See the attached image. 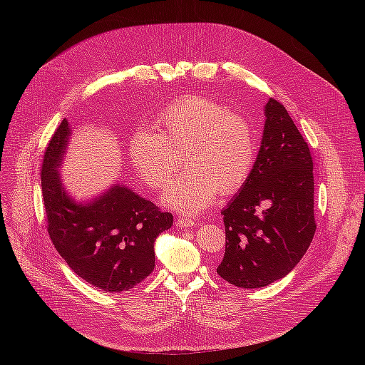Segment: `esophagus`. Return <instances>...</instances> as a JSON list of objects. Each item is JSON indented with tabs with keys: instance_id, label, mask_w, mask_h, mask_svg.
Segmentation results:
<instances>
[{
	"instance_id": "1",
	"label": "esophagus",
	"mask_w": 365,
	"mask_h": 365,
	"mask_svg": "<svg viewBox=\"0 0 365 365\" xmlns=\"http://www.w3.org/2000/svg\"><path fill=\"white\" fill-rule=\"evenodd\" d=\"M195 225V222H193V220H189V218H178L176 220V227H179V228H189V227H193Z\"/></svg>"
}]
</instances>
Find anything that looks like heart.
Returning <instances> with one entry per match:
<instances>
[{"label":"heart","mask_w":365,"mask_h":365,"mask_svg":"<svg viewBox=\"0 0 365 365\" xmlns=\"http://www.w3.org/2000/svg\"><path fill=\"white\" fill-rule=\"evenodd\" d=\"M159 131L140 128L130 144V158L143 182L163 189L179 168L183 151L187 166L168 187L165 203L182 214H196L218 190L230 195L248 180L255 163L251 124L222 103L200 95H185L166 103L155 117Z\"/></svg>","instance_id":"heart-1"}]
</instances>
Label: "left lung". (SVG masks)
<instances>
[{
    "label": "left lung",
    "instance_id": "obj_1",
    "mask_svg": "<svg viewBox=\"0 0 365 365\" xmlns=\"http://www.w3.org/2000/svg\"><path fill=\"white\" fill-rule=\"evenodd\" d=\"M262 145L252 172L224 207L225 254L217 273L242 289L287 276L317 231L314 160L284 106L266 103Z\"/></svg>",
    "mask_w": 365,
    "mask_h": 365
}]
</instances>
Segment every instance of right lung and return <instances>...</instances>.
<instances>
[{
    "mask_svg": "<svg viewBox=\"0 0 365 365\" xmlns=\"http://www.w3.org/2000/svg\"><path fill=\"white\" fill-rule=\"evenodd\" d=\"M69 134L63 120L43 155L41 192L48 237L81 279L103 292L128 290L154 270V241L173 225V215L121 185L91 203L73 202L58 172Z\"/></svg>",
    "mask_w": 365,
    "mask_h": 365,
    "instance_id": "add662e5",
    "label": "right lung"
}]
</instances>
